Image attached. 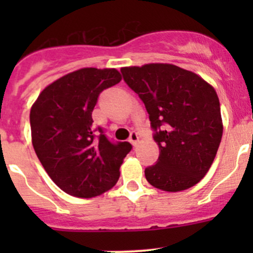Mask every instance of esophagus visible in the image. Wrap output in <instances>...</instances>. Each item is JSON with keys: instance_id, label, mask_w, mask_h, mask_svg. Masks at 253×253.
Listing matches in <instances>:
<instances>
[{"instance_id": "esophagus-1", "label": "esophagus", "mask_w": 253, "mask_h": 253, "mask_svg": "<svg viewBox=\"0 0 253 253\" xmlns=\"http://www.w3.org/2000/svg\"><path fill=\"white\" fill-rule=\"evenodd\" d=\"M128 141H129V143H131L132 145H134V147H136V145L138 144L139 137H138V134H137V132H132L131 136H129Z\"/></svg>"}]
</instances>
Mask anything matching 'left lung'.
I'll return each instance as SVG.
<instances>
[{
  "mask_svg": "<svg viewBox=\"0 0 253 253\" xmlns=\"http://www.w3.org/2000/svg\"><path fill=\"white\" fill-rule=\"evenodd\" d=\"M121 72L144 103L159 147L157 164L144 171L147 181L167 192L195 186L211 169L223 136L215 89L171 63L122 67Z\"/></svg>",
  "mask_w": 253,
  "mask_h": 253,
  "instance_id": "left-lung-1",
  "label": "left lung"
}]
</instances>
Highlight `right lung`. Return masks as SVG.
Returning <instances> with one entry per match:
<instances>
[{"label": "right lung", "mask_w": 253, "mask_h": 253, "mask_svg": "<svg viewBox=\"0 0 253 253\" xmlns=\"http://www.w3.org/2000/svg\"><path fill=\"white\" fill-rule=\"evenodd\" d=\"M116 68L85 67L56 79L30 109L32 143L51 180L68 195L93 198L116 185L128 142L112 144L91 112L104 89L121 82Z\"/></svg>", "instance_id": "1"}]
</instances>
